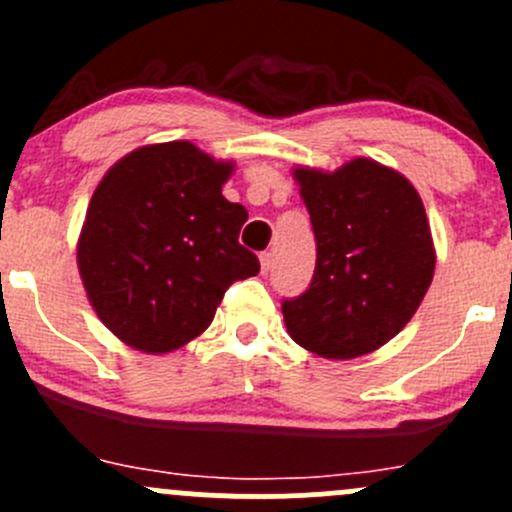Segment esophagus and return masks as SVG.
<instances>
[{
  "mask_svg": "<svg viewBox=\"0 0 512 512\" xmlns=\"http://www.w3.org/2000/svg\"><path fill=\"white\" fill-rule=\"evenodd\" d=\"M272 265H274V255L272 252H262L260 255V267H262V272H270L272 270Z\"/></svg>",
  "mask_w": 512,
  "mask_h": 512,
  "instance_id": "1",
  "label": "esophagus"
}]
</instances>
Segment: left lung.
Instances as JSON below:
<instances>
[{
	"label": "left lung",
	"instance_id": "left-lung-1",
	"mask_svg": "<svg viewBox=\"0 0 512 512\" xmlns=\"http://www.w3.org/2000/svg\"><path fill=\"white\" fill-rule=\"evenodd\" d=\"M316 235L309 289L282 301L306 351L351 360L395 338L422 304L437 265L424 203L400 171L351 159L336 171L297 166Z\"/></svg>",
	"mask_w": 512,
	"mask_h": 512
}]
</instances>
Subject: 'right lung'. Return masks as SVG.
Returning <instances> with one entry per match:
<instances>
[{"instance_id": "1", "label": "right lung", "mask_w": 512, "mask_h": 512, "mask_svg": "<svg viewBox=\"0 0 512 512\" xmlns=\"http://www.w3.org/2000/svg\"><path fill=\"white\" fill-rule=\"evenodd\" d=\"M235 171L191 142L147 144L110 166L90 198L78 270L98 319L142 353H171L211 326L225 289L260 260L238 242Z\"/></svg>"}]
</instances>
